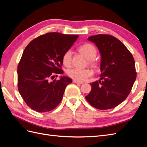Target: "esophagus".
Masks as SVG:
<instances>
[{
    "instance_id": "esophagus-1",
    "label": "esophagus",
    "mask_w": 147,
    "mask_h": 147,
    "mask_svg": "<svg viewBox=\"0 0 147 147\" xmlns=\"http://www.w3.org/2000/svg\"><path fill=\"white\" fill-rule=\"evenodd\" d=\"M73 82L75 83H78V84H83V83L82 82H78V81H77V80H74Z\"/></svg>"
}]
</instances>
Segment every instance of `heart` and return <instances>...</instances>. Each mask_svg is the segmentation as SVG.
Returning <instances> with one entry per match:
<instances>
[{
    "label": "heart",
    "mask_w": 147,
    "mask_h": 147,
    "mask_svg": "<svg viewBox=\"0 0 147 147\" xmlns=\"http://www.w3.org/2000/svg\"><path fill=\"white\" fill-rule=\"evenodd\" d=\"M78 51L88 59L89 64L94 65L96 61L94 57L97 55V50L94 46L91 43H84L78 48ZM72 51L67 50L64 53L63 56V63L64 65L69 67L72 62ZM69 77L78 82H83L91 77L92 75V71L90 69H78L73 68L67 70V72Z\"/></svg>",
    "instance_id": "1"
}]
</instances>
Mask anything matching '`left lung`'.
<instances>
[{
	"label": "left lung",
	"instance_id": "8db88e82",
	"mask_svg": "<svg viewBox=\"0 0 147 147\" xmlns=\"http://www.w3.org/2000/svg\"><path fill=\"white\" fill-rule=\"evenodd\" d=\"M88 40L99 49L101 74L99 81L90 83L92 89L85 98L97 109H113L126 99L136 81L134 57L126 46L112 35L99 34Z\"/></svg>",
	"mask_w": 147,
	"mask_h": 147
}]
</instances>
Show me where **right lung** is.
Listing matches in <instances>:
<instances>
[{
  "mask_svg": "<svg viewBox=\"0 0 147 147\" xmlns=\"http://www.w3.org/2000/svg\"><path fill=\"white\" fill-rule=\"evenodd\" d=\"M78 35L50 32L40 35L26 47L18 66L20 94L30 109L47 112L55 109L63 99L72 79L61 77L50 82L55 74H62L63 56Z\"/></svg>",
  "mask_w": 147,
  "mask_h": 147,
  "instance_id": "add662e5",
  "label": "right lung"
}]
</instances>
